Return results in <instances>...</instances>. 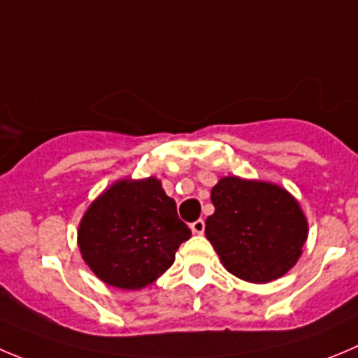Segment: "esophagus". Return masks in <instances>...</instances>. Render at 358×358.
I'll list each match as a JSON object with an SVG mask.
<instances>
[{"mask_svg": "<svg viewBox=\"0 0 358 358\" xmlns=\"http://www.w3.org/2000/svg\"><path fill=\"white\" fill-rule=\"evenodd\" d=\"M190 229H192V233H196V235H201V233L205 231V220L203 219L194 220V222L190 224Z\"/></svg>", "mask_w": 358, "mask_h": 358, "instance_id": "obj_1", "label": "esophagus"}]
</instances>
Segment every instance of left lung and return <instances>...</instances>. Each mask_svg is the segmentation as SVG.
I'll return each mask as SVG.
<instances>
[{"mask_svg":"<svg viewBox=\"0 0 358 358\" xmlns=\"http://www.w3.org/2000/svg\"><path fill=\"white\" fill-rule=\"evenodd\" d=\"M212 203L215 212L206 219L205 235L233 275L270 282L300 258L307 220L285 189L226 176L212 189Z\"/></svg>","mask_w":358,"mask_h":358,"instance_id":"obj_1","label":"left lung"}]
</instances>
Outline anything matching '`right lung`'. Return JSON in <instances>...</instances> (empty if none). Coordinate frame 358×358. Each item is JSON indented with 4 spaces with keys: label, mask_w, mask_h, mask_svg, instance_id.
Instances as JSON below:
<instances>
[{
    "label": "right lung",
    "mask_w": 358,
    "mask_h": 358,
    "mask_svg": "<svg viewBox=\"0 0 358 358\" xmlns=\"http://www.w3.org/2000/svg\"><path fill=\"white\" fill-rule=\"evenodd\" d=\"M189 238L175 199L153 176L116 182L90 205L78 233L83 259L93 273L122 289L152 285Z\"/></svg>",
    "instance_id": "1"
}]
</instances>
